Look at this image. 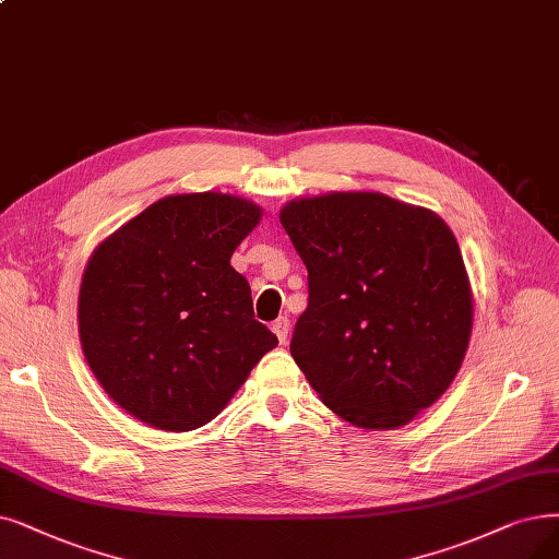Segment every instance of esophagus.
<instances>
[{
    "label": "esophagus",
    "mask_w": 559,
    "mask_h": 559,
    "mask_svg": "<svg viewBox=\"0 0 559 559\" xmlns=\"http://www.w3.org/2000/svg\"><path fill=\"white\" fill-rule=\"evenodd\" d=\"M273 332L277 334L280 344H286V340H288V319H286V317H280V319L273 323Z\"/></svg>",
    "instance_id": "1"
}]
</instances>
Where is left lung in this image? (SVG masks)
<instances>
[{"mask_svg": "<svg viewBox=\"0 0 559 559\" xmlns=\"http://www.w3.org/2000/svg\"><path fill=\"white\" fill-rule=\"evenodd\" d=\"M280 222L309 280L292 355L323 404L360 429H399L433 406L473 332L452 229L381 192L294 199Z\"/></svg>", "mask_w": 559, "mask_h": 559, "instance_id": "1", "label": "left lung"}]
</instances>
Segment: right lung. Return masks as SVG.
Instances as JSON below:
<instances>
[{
  "instance_id": "right-lung-1",
  "label": "right lung",
  "mask_w": 559,
  "mask_h": 559,
  "mask_svg": "<svg viewBox=\"0 0 559 559\" xmlns=\"http://www.w3.org/2000/svg\"><path fill=\"white\" fill-rule=\"evenodd\" d=\"M259 219L242 197L171 194L88 259L78 300L84 357L111 401L148 427H204L277 346L231 267Z\"/></svg>"
}]
</instances>
